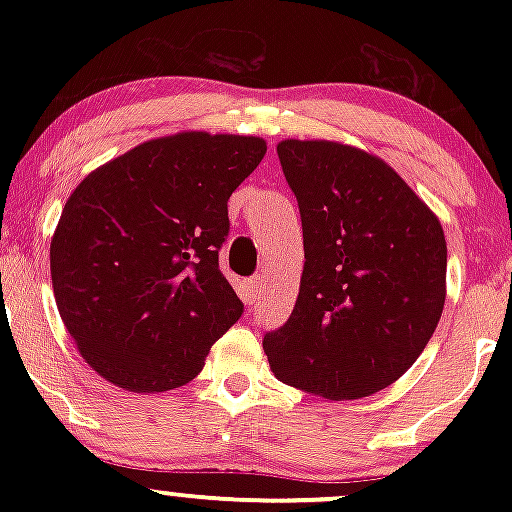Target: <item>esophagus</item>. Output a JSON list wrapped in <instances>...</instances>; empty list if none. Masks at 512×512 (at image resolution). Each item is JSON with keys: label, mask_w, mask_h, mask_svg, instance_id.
I'll return each instance as SVG.
<instances>
[{"label": "esophagus", "mask_w": 512, "mask_h": 512, "mask_svg": "<svg viewBox=\"0 0 512 512\" xmlns=\"http://www.w3.org/2000/svg\"><path fill=\"white\" fill-rule=\"evenodd\" d=\"M264 289V276H260V274H257V276H252V279H250V291H252V296H260V291Z\"/></svg>", "instance_id": "obj_1"}]
</instances>
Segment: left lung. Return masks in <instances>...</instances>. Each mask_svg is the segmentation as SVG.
<instances>
[{
  "label": "left lung",
  "instance_id": "left-lung-1",
  "mask_svg": "<svg viewBox=\"0 0 512 512\" xmlns=\"http://www.w3.org/2000/svg\"><path fill=\"white\" fill-rule=\"evenodd\" d=\"M276 154L298 199L305 264L291 317L264 334L272 373L325 399L385 390L443 315V226L383 158L356 146L286 139Z\"/></svg>",
  "mask_w": 512,
  "mask_h": 512
}]
</instances>
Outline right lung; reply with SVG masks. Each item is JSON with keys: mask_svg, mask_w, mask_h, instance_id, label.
<instances>
[{"mask_svg": "<svg viewBox=\"0 0 512 512\" xmlns=\"http://www.w3.org/2000/svg\"><path fill=\"white\" fill-rule=\"evenodd\" d=\"M267 144L180 132L96 168L50 243L57 310L86 363L129 392L190 383L243 303L219 269L228 197Z\"/></svg>", "mask_w": 512, "mask_h": 512, "instance_id": "1", "label": "right lung"}]
</instances>
